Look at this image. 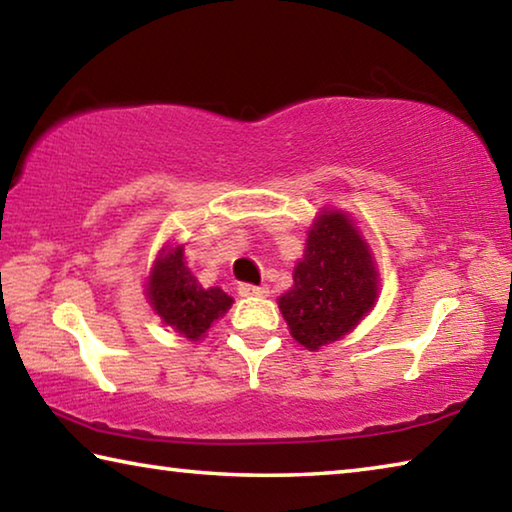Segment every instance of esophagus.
Segmentation results:
<instances>
[{
  "label": "esophagus",
  "mask_w": 512,
  "mask_h": 512,
  "mask_svg": "<svg viewBox=\"0 0 512 512\" xmlns=\"http://www.w3.org/2000/svg\"><path fill=\"white\" fill-rule=\"evenodd\" d=\"M239 296L241 298H262L268 296L266 287H255V284H239Z\"/></svg>",
  "instance_id": "esophagus-1"
}]
</instances>
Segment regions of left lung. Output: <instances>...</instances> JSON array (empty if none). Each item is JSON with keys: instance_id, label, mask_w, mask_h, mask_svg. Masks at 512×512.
<instances>
[{"instance_id": "left-lung-1", "label": "left lung", "mask_w": 512, "mask_h": 512, "mask_svg": "<svg viewBox=\"0 0 512 512\" xmlns=\"http://www.w3.org/2000/svg\"><path fill=\"white\" fill-rule=\"evenodd\" d=\"M379 298L372 250L348 214L323 207L307 232L293 287L277 298L289 332L316 352L350 334Z\"/></svg>"}]
</instances>
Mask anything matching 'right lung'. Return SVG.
<instances>
[{
    "label": "right lung",
    "instance_id": "add662e5",
    "mask_svg": "<svg viewBox=\"0 0 512 512\" xmlns=\"http://www.w3.org/2000/svg\"><path fill=\"white\" fill-rule=\"evenodd\" d=\"M144 296L164 325L187 341L205 339L207 329L228 314L232 300L221 287H203L189 271L183 244H164L151 264Z\"/></svg>",
    "mask_w": 512,
    "mask_h": 512
}]
</instances>
